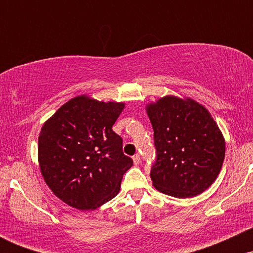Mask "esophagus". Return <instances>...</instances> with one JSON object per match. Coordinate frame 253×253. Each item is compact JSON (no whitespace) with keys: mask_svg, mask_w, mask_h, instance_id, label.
<instances>
[{"mask_svg":"<svg viewBox=\"0 0 253 253\" xmlns=\"http://www.w3.org/2000/svg\"><path fill=\"white\" fill-rule=\"evenodd\" d=\"M133 162H134V164L135 165H139L141 163V158H140V156L139 155H135L134 157H133Z\"/></svg>","mask_w":253,"mask_h":253,"instance_id":"1","label":"esophagus"}]
</instances>
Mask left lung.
Masks as SVG:
<instances>
[{
    "label": "left lung",
    "instance_id": "8db88e82",
    "mask_svg": "<svg viewBox=\"0 0 253 253\" xmlns=\"http://www.w3.org/2000/svg\"><path fill=\"white\" fill-rule=\"evenodd\" d=\"M157 159L151 170L161 193L189 199L213 184L225 159L226 141L210 110L190 97L165 95L145 106Z\"/></svg>",
    "mask_w": 253,
    "mask_h": 253
}]
</instances>
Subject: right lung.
Listing matches in <instances>:
<instances>
[{"mask_svg": "<svg viewBox=\"0 0 253 253\" xmlns=\"http://www.w3.org/2000/svg\"><path fill=\"white\" fill-rule=\"evenodd\" d=\"M125 102L98 101L83 94L71 98L42 125L38 162L52 193L81 211L96 210L119 194L133 161L112 129Z\"/></svg>", "mask_w": 253, "mask_h": 253, "instance_id": "1", "label": "right lung"}]
</instances>
